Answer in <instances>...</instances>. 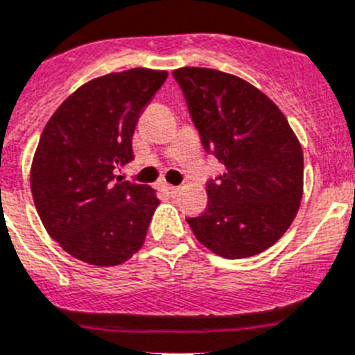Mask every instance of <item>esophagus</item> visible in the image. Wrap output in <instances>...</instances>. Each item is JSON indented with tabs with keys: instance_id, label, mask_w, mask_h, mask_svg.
<instances>
[{
	"instance_id": "obj_1",
	"label": "esophagus",
	"mask_w": 355,
	"mask_h": 355,
	"mask_svg": "<svg viewBox=\"0 0 355 355\" xmlns=\"http://www.w3.org/2000/svg\"><path fill=\"white\" fill-rule=\"evenodd\" d=\"M163 190H165L168 196H175L178 192H180V189H178V187H174V184H163Z\"/></svg>"
}]
</instances>
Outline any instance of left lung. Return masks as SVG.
<instances>
[{"label":"left lung","instance_id":"left-lung-1","mask_svg":"<svg viewBox=\"0 0 355 355\" xmlns=\"http://www.w3.org/2000/svg\"><path fill=\"white\" fill-rule=\"evenodd\" d=\"M207 154L225 174L207 183L209 207L189 218L198 241L227 259L256 256L288 230L303 198V150L274 101L214 69L174 70Z\"/></svg>","mask_w":355,"mask_h":355}]
</instances>
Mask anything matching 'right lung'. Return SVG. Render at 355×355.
<instances>
[{"label": "right lung", "instance_id": "add662e5", "mask_svg": "<svg viewBox=\"0 0 355 355\" xmlns=\"http://www.w3.org/2000/svg\"><path fill=\"white\" fill-rule=\"evenodd\" d=\"M165 70L130 69L79 87L54 112L31 171L34 205L46 232L76 259L121 265L145 241L159 205L146 184L114 171L134 159L132 136Z\"/></svg>", "mask_w": 355, "mask_h": 355}]
</instances>
